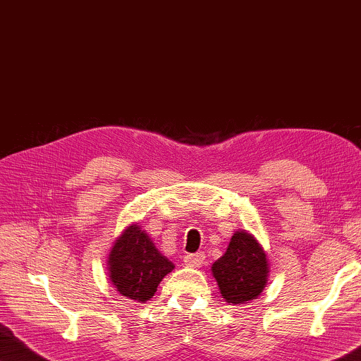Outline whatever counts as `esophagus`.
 Here are the masks:
<instances>
[{
  "mask_svg": "<svg viewBox=\"0 0 361 361\" xmlns=\"http://www.w3.org/2000/svg\"><path fill=\"white\" fill-rule=\"evenodd\" d=\"M183 263L190 268H200L205 263V254L204 252H196V254H187L183 257Z\"/></svg>",
  "mask_w": 361,
  "mask_h": 361,
  "instance_id": "34e87169",
  "label": "esophagus"
}]
</instances>
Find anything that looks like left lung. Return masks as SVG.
I'll use <instances>...</instances> for the list:
<instances>
[{
    "mask_svg": "<svg viewBox=\"0 0 361 361\" xmlns=\"http://www.w3.org/2000/svg\"><path fill=\"white\" fill-rule=\"evenodd\" d=\"M212 274L227 304H249L268 283V255L251 232L238 229L224 255L212 264Z\"/></svg>",
    "mask_w": 361,
    "mask_h": 361,
    "instance_id": "8db88e82",
    "label": "left lung"
}]
</instances>
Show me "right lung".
<instances>
[{
	"mask_svg": "<svg viewBox=\"0 0 361 361\" xmlns=\"http://www.w3.org/2000/svg\"><path fill=\"white\" fill-rule=\"evenodd\" d=\"M174 264L154 245L138 223L129 224L107 257L109 279L121 296L143 304L149 300Z\"/></svg>",
	"mask_w": 361,
	"mask_h": 361,
	"instance_id": "right-lung-1",
	"label": "right lung"
}]
</instances>
